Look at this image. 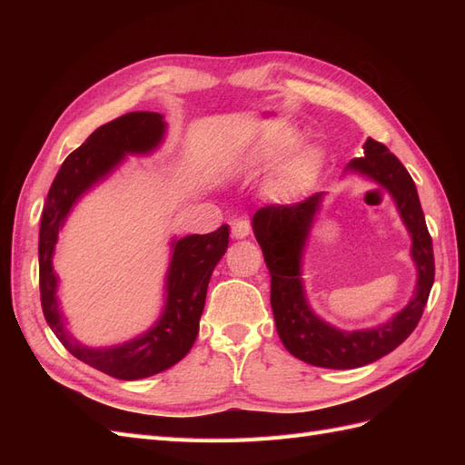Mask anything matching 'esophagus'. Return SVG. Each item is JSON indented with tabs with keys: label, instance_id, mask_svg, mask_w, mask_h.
I'll return each mask as SVG.
<instances>
[{
	"label": "esophagus",
	"instance_id": "obj_1",
	"mask_svg": "<svg viewBox=\"0 0 465 465\" xmlns=\"http://www.w3.org/2000/svg\"><path fill=\"white\" fill-rule=\"evenodd\" d=\"M250 234V223L246 219L232 221V236L234 238H246Z\"/></svg>",
	"mask_w": 465,
	"mask_h": 465
}]
</instances>
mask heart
<instances>
[{"mask_svg":"<svg viewBox=\"0 0 465 465\" xmlns=\"http://www.w3.org/2000/svg\"><path fill=\"white\" fill-rule=\"evenodd\" d=\"M297 142V134L291 128H277L263 132L258 142L252 147L250 161L254 164H272L281 154H285ZM314 161V151L311 147H297L291 151L289 157L277 166L270 180V188L277 198H289L301 188L308 171Z\"/></svg>","mask_w":465,"mask_h":465,"instance_id":"b5f03b06","label":"heart"}]
</instances>
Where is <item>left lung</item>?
<instances>
[{
	"label": "left lung",
	"instance_id": "8db88e82",
	"mask_svg": "<svg viewBox=\"0 0 465 465\" xmlns=\"http://www.w3.org/2000/svg\"><path fill=\"white\" fill-rule=\"evenodd\" d=\"M362 149L364 157L351 161L345 173L371 178L390 192L411 234V258L417 267L413 297L386 323L345 331L316 316L306 301L302 254L322 209L323 192L301 203L262 207L252 217V229L272 275V311L279 340L292 357L322 369H359L391 353L417 328L434 283L432 241L413 178L386 145L369 137Z\"/></svg>",
	"mask_w": 465,
	"mask_h": 465
}]
</instances>
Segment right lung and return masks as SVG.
<instances>
[{
  "instance_id": "1",
  "label": "right lung",
  "mask_w": 465,
  "mask_h": 465,
  "mask_svg": "<svg viewBox=\"0 0 465 465\" xmlns=\"http://www.w3.org/2000/svg\"><path fill=\"white\" fill-rule=\"evenodd\" d=\"M164 132L166 122L157 112H130L101 125L64 161L42 209L38 236L42 312L69 353L118 380L147 378L171 369L186 357L200 331L211 273L229 248V224L209 234L173 238L163 312L145 333L120 345L87 347L67 331L55 294L58 275L54 272L52 258L69 211L81 195L114 173L125 154L153 153L163 143Z\"/></svg>"
}]
</instances>
